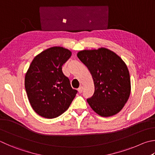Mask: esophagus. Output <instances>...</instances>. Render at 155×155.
I'll return each mask as SVG.
<instances>
[{
	"label": "esophagus",
	"instance_id": "1",
	"mask_svg": "<svg viewBox=\"0 0 155 155\" xmlns=\"http://www.w3.org/2000/svg\"><path fill=\"white\" fill-rule=\"evenodd\" d=\"M83 86H81V87H79V88L78 89V92L80 93H82V91H83Z\"/></svg>",
	"mask_w": 155,
	"mask_h": 155
}]
</instances>
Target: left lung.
I'll use <instances>...</instances> for the list:
<instances>
[{
	"mask_svg": "<svg viewBox=\"0 0 155 155\" xmlns=\"http://www.w3.org/2000/svg\"><path fill=\"white\" fill-rule=\"evenodd\" d=\"M78 59L89 69L95 91L87 102L101 117H111L121 110L129 97L131 81L127 66L114 52L108 49L83 50Z\"/></svg>",
	"mask_w": 155,
	"mask_h": 155,
	"instance_id": "obj_1",
	"label": "left lung"
}]
</instances>
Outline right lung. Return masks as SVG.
Wrapping results in <instances>:
<instances>
[{
    "instance_id": "1",
    "label": "right lung",
    "mask_w": 155,
    "mask_h": 155,
    "mask_svg": "<svg viewBox=\"0 0 155 155\" xmlns=\"http://www.w3.org/2000/svg\"><path fill=\"white\" fill-rule=\"evenodd\" d=\"M71 55L68 49L53 47L36 55L30 65L25 76V88L31 106L41 117L60 116L77 94L61 70Z\"/></svg>"
}]
</instances>
